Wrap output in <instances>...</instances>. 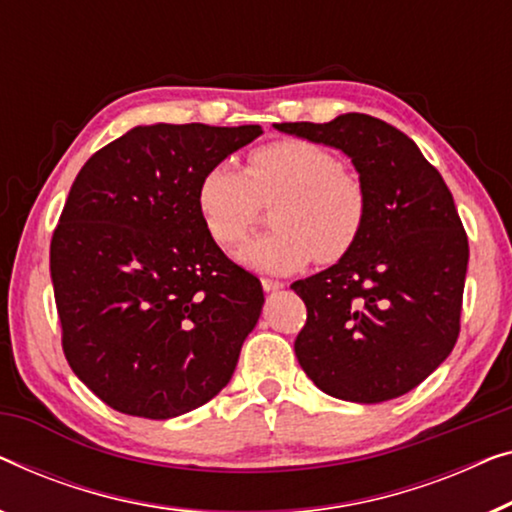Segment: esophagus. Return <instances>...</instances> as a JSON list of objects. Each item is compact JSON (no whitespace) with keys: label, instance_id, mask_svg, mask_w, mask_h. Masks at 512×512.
<instances>
[{"label":"esophagus","instance_id":"1","mask_svg":"<svg viewBox=\"0 0 512 512\" xmlns=\"http://www.w3.org/2000/svg\"><path fill=\"white\" fill-rule=\"evenodd\" d=\"M261 284H263V291H268V293L279 291V288L286 286L284 281H279V279H261Z\"/></svg>","mask_w":512,"mask_h":512}]
</instances>
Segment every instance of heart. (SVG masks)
Wrapping results in <instances>:
<instances>
[{"mask_svg":"<svg viewBox=\"0 0 512 512\" xmlns=\"http://www.w3.org/2000/svg\"><path fill=\"white\" fill-rule=\"evenodd\" d=\"M272 233L238 251V261L265 274H291L311 261L332 265L351 254L367 224V191L328 147L302 138L258 145L247 173L228 161L205 170L196 187V210L219 247L240 244L274 203Z\"/></svg>","mask_w":512,"mask_h":512,"instance_id":"1","label":"heart"}]
</instances>
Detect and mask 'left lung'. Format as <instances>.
Segmentation results:
<instances>
[{
  "label": "left lung",
  "mask_w": 512,
  "mask_h": 512,
  "mask_svg": "<svg viewBox=\"0 0 512 512\" xmlns=\"http://www.w3.org/2000/svg\"><path fill=\"white\" fill-rule=\"evenodd\" d=\"M274 129L342 150L367 191L351 254L291 286L307 305L300 367L337 399L379 404L427 379L457 342L469 240L453 194L388 122L346 113Z\"/></svg>",
  "instance_id": "1"
}]
</instances>
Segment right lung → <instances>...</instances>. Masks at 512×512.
<instances>
[{
	"mask_svg": "<svg viewBox=\"0 0 512 512\" xmlns=\"http://www.w3.org/2000/svg\"><path fill=\"white\" fill-rule=\"evenodd\" d=\"M258 124L136 127L87 159L50 242L62 348L110 409L166 420L231 381L263 288L207 235L201 175Z\"/></svg>",
	"mask_w": 512,
	"mask_h": 512,
	"instance_id": "1",
	"label": "right lung"
}]
</instances>
